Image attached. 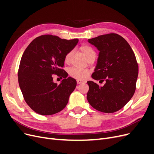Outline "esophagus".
<instances>
[{
    "label": "esophagus",
    "instance_id": "34e87169",
    "mask_svg": "<svg viewBox=\"0 0 154 154\" xmlns=\"http://www.w3.org/2000/svg\"><path fill=\"white\" fill-rule=\"evenodd\" d=\"M86 83L85 81H82V80H77V83L78 84H82V83Z\"/></svg>",
    "mask_w": 154,
    "mask_h": 154
}]
</instances>
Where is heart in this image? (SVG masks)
Instances as JSON below:
<instances>
[{
	"label": "heart",
	"mask_w": 154,
	"mask_h": 154,
	"mask_svg": "<svg viewBox=\"0 0 154 154\" xmlns=\"http://www.w3.org/2000/svg\"><path fill=\"white\" fill-rule=\"evenodd\" d=\"M80 50L82 53L84 55V57L87 60L89 59L92 56L95 55V52L91 46L87 45H83L80 47ZM72 56V51L68 52L64 58V62L66 63H69L71 62ZM69 74L71 77L76 78L77 80H85L89 74V71L87 69H80L78 67H71L69 70Z\"/></svg>",
	"instance_id": "obj_1"
}]
</instances>
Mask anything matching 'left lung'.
<instances>
[{
    "label": "left lung",
    "instance_id": "left-lung-1",
    "mask_svg": "<svg viewBox=\"0 0 154 154\" xmlns=\"http://www.w3.org/2000/svg\"><path fill=\"white\" fill-rule=\"evenodd\" d=\"M88 42L100 51L92 78L105 82L100 87L88 81L87 98L98 111L113 113L122 109L132 98L136 91L138 64L128 43L116 33L100 35Z\"/></svg>",
    "mask_w": 154,
    "mask_h": 154
}]
</instances>
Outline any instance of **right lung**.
Returning a JSON list of instances; mask_svg holds the SVG:
<instances>
[{"mask_svg":"<svg viewBox=\"0 0 154 154\" xmlns=\"http://www.w3.org/2000/svg\"><path fill=\"white\" fill-rule=\"evenodd\" d=\"M78 42L77 38L67 40L44 35L36 37L24 51L18 68V83L26 103L35 112L52 115L66 106L76 81L67 78L62 69L64 58ZM53 74L64 78L60 85L53 82Z\"/></svg>","mask_w":154,"mask_h":154,"instance_id":"add662e5","label":"right lung"}]
</instances>
